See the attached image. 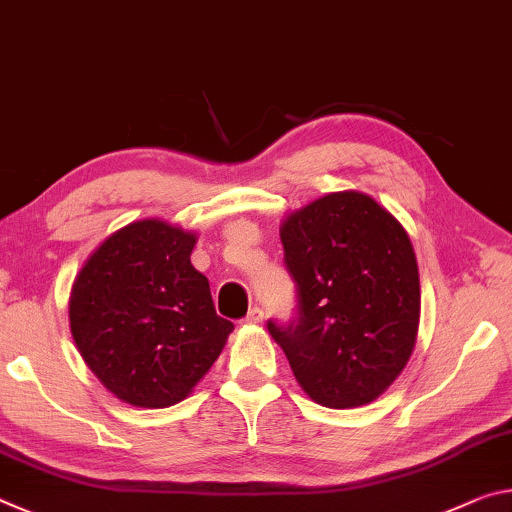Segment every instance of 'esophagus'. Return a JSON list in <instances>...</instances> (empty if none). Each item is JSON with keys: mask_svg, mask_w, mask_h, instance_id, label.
Masks as SVG:
<instances>
[{"mask_svg": "<svg viewBox=\"0 0 512 512\" xmlns=\"http://www.w3.org/2000/svg\"><path fill=\"white\" fill-rule=\"evenodd\" d=\"M263 317H265L263 308H261V306H254V308H249L245 322H247V324H258V322H263Z\"/></svg>", "mask_w": 512, "mask_h": 512, "instance_id": "obj_1", "label": "esophagus"}]
</instances>
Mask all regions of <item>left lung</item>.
Returning <instances> with one entry per match:
<instances>
[{
    "label": "left lung",
    "mask_w": 512,
    "mask_h": 512,
    "mask_svg": "<svg viewBox=\"0 0 512 512\" xmlns=\"http://www.w3.org/2000/svg\"><path fill=\"white\" fill-rule=\"evenodd\" d=\"M281 242L297 313L267 331L317 404H370L406 367L420 324V272L404 226L363 192H331L292 213Z\"/></svg>",
    "instance_id": "left-lung-1"
}]
</instances>
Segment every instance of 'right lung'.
Returning <instances> with one entry per match:
<instances>
[{"instance_id": "1", "label": "right lung", "mask_w": 512, "mask_h": 512, "mask_svg": "<svg viewBox=\"0 0 512 512\" xmlns=\"http://www.w3.org/2000/svg\"><path fill=\"white\" fill-rule=\"evenodd\" d=\"M195 240L161 220L133 222L106 238L74 279V342L97 379L131 406L186 399L233 331L190 263Z\"/></svg>"}]
</instances>
